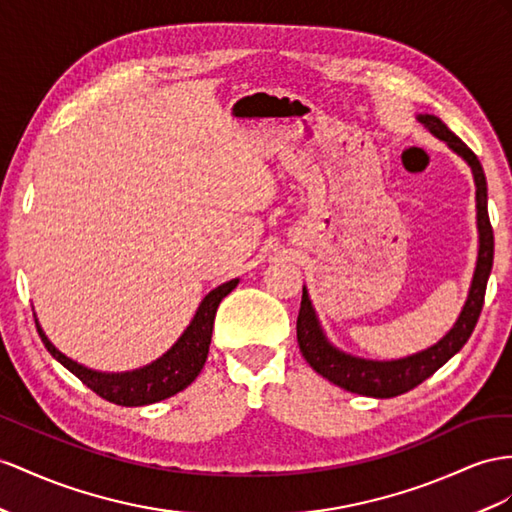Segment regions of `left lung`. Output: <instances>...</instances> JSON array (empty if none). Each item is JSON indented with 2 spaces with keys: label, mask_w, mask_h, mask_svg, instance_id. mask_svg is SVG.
Returning a JSON list of instances; mask_svg holds the SVG:
<instances>
[{
  "label": "left lung",
  "mask_w": 512,
  "mask_h": 512,
  "mask_svg": "<svg viewBox=\"0 0 512 512\" xmlns=\"http://www.w3.org/2000/svg\"><path fill=\"white\" fill-rule=\"evenodd\" d=\"M417 121L422 123L432 136L443 140L448 147L463 157L469 164L476 181V209H478V261L471 279L469 294L461 316L454 322L452 329L445 333L443 339L435 346L422 352H415L411 357L393 359V361H372L352 357L348 352L335 348L326 339L322 326L318 322L316 309L311 307L309 294L303 287V300H300V311L296 320V337L298 346L307 363L326 381L342 387L346 391L359 393V396L372 398H393L400 393L411 391L419 383H424L428 376L435 374L441 365L448 363L458 350H461L469 335L474 333L476 322L484 305V292H487V281L493 268V227L487 209V179H484L482 164L467 144L448 129L439 116L435 114H417Z\"/></svg>",
  "instance_id": "1"
}]
</instances>
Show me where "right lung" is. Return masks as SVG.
<instances>
[{
  "label": "right lung",
  "mask_w": 512,
  "mask_h": 512,
  "mask_svg": "<svg viewBox=\"0 0 512 512\" xmlns=\"http://www.w3.org/2000/svg\"><path fill=\"white\" fill-rule=\"evenodd\" d=\"M238 281L240 279H231L209 292L201 300V305L196 309L190 326L183 331V335L177 339L175 346L157 361L144 365V368L134 372L108 374V372L88 370L82 363L62 355V352L49 342L38 320H36V329L43 339L45 348L49 350V355L56 361H60L64 368L80 378L86 387L93 389L103 400L121 404V406L153 404V402L175 396V393L186 389L194 378L199 376L207 359L209 344H212L216 309L220 305V300L227 294H231V290L238 285Z\"/></svg>",
  "instance_id": "obj_1"
}]
</instances>
